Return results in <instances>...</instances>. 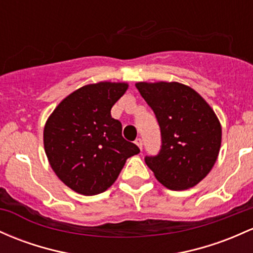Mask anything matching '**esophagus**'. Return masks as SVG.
<instances>
[{"label": "esophagus", "instance_id": "34e87169", "mask_svg": "<svg viewBox=\"0 0 253 253\" xmlns=\"http://www.w3.org/2000/svg\"><path fill=\"white\" fill-rule=\"evenodd\" d=\"M135 144H137V145H138V148H139L140 150L143 149V140H141L140 138H138V139L135 140Z\"/></svg>", "mask_w": 253, "mask_h": 253}]
</instances>
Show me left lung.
<instances>
[{"instance_id": "obj_1", "label": "left lung", "mask_w": 253, "mask_h": 253, "mask_svg": "<svg viewBox=\"0 0 253 253\" xmlns=\"http://www.w3.org/2000/svg\"><path fill=\"white\" fill-rule=\"evenodd\" d=\"M154 110L162 145L145 163L169 190L193 187L209 174L221 148L222 128L207 101L190 86L176 82L135 84Z\"/></svg>"}]
</instances>
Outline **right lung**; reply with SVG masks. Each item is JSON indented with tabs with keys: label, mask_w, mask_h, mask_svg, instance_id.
<instances>
[{
	"label": "right lung",
	"mask_w": 253,
	"mask_h": 253,
	"mask_svg": "<svg viewBox=\"0 0 253 253\" xmlns=\"http://www.w3.org/2000/svg\"><path fill=\"white\" fill-rule=\"evenodd\" d=\"M128 84L101 82L72 92L55 108L43 132L46 157L59 179L84 196L107 191L126 160L139 154L122 137L121 122L112 118L113 105Z\"/></svg>",
	"instance_id": "add662e5"
}]
</instances>
